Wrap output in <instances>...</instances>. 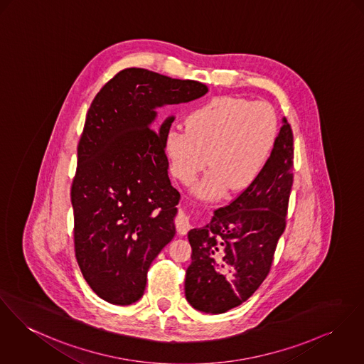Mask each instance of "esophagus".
<instances>
[{
	"label": "esophagus",
	"mask_w": 364,
	"mask_h": 364,
	"mask_svg": "<svg viewBox=\"0 0 364 364\" xmlns=\"http://www.w3.org/2000/svg\"><path fill=\"white\" fill-rule=\"evenodd\" d=\"M191 225V213L187 210H180L176 218V228L178 234H186Z\"/></svg>",
	"instance_id": "esophagus-1"
}]
</instances>
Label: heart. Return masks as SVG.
Segmentation results:
<instances>
[{"label": "heart", "mask_w": 364, "mask_h": 364, "mask_svg": "<svg viewBox=\"0 0 364 364\" xmlns=\"http://www.w3.org/2000/svg\"><path fill=\"white\" fill-rule=\"evenodd\" d=\"M277 136L279 122L270 105L216 97L188 114L187 129L168 130L165 152L173 176L184 184L209 164L193 193L216 199L227 190L238 194L251 187L270 162Z\"/></svg>", "instance_id": "1"}]
</instances>
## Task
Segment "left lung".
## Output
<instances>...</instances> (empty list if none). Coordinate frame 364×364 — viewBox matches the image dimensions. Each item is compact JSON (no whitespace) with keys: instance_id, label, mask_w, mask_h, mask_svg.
Segmentation results:
<instances>
[{"instance_id":"obj_1","label":"left lung","mask_w":364,"mask_h":364,"mask_svg":"<svg viewBox=\"0 0 364 364\" xmlns=\"http://www.w3.org/2000/svg\"><path fill=\"white\" fill-rule=\"evenodd\" d=\"M294 136L282 119L277 142L260 177L210 223L193 228L186 298L193 308L219 314L240 306L267 277L284 230L294 181Z\"/></svg>"}]
</instances>
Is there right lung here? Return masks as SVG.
Masks as SVG:
<instances>
[{
    "instance_id": "add662e5",
    "label": "right lung",
    "mask_w": 364,
    "mask_h": 364,
    "mask_svg": "<svg viewBox=\"0 0 364 364\" xmlns=\"http://www.w3.org/2000/svg\"><path fill=\"white\" fill-rule=\"evenodd\" d=\"M206 92L196 80L130 68L101 88L87 112L70 191L75 252L84 280L112 305L140 299L151 263L176 234L180 194L165 152L174 116L158 130L156 109Z\"/></svg>"
}]
</instances>
